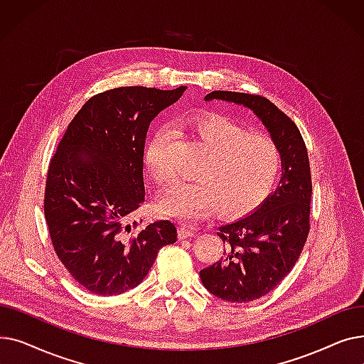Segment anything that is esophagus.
<instances>
[{
  "label": "esophagus",
  "mask_w": 364,
  "mask_h": 364,
  "mask_svg": "<svg viewBox=\"0 0 364 364\" xmlns=\"http://www.w3.org/2000/svg\"><path fill=\"white\" fill-rule=\"evenodd\" d=\"M195 235H196V230L192 227H188V225L178 227V237L180 239H188V237H193Z\"/></svg>",
  "instance_id": "1"
}]
</instances>
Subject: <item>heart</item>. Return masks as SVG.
Segmentation results:
<instances>
[{"label":"heart","instance_id":"1","mask_svg":"<svg viewBox=\"0 0 364 364\" xmlns=\"http://www.w3.org/2000/svg\"><path fill=\"white\" fill-rule=\"evenodd\" d=\"M192 129L206 155L196 168V180L177 181L165 190L159 213L183 221L200 220L217 209L224 217L251 213L269 196L280 174L277 143L221 114L195 119ZM166 144V132L159 131L144 156L149 172L159 183L172 176Z\"/></svg>","mask_w":364,"mask_h":364}]
</instances>
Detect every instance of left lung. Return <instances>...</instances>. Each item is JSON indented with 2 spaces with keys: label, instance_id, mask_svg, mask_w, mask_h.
Returning a JSON list of instances; mask_svg holds the SVG:
<instances>
[{
  "label": "left lung",
  "instance_id": "8db88e82",
  "mask_svg": "<svg viewBox=\"0 0 364 364\" xmlns=\"http://www.w3.org/2000/svg\"><path fill=\"white\" fill-rule=\"evenodd\" d=\"M225 100L254 110L282 151V178L274 193L232 224L218 228L224 257L200 270L205 288L228 302H250L273 291L296 264L310 232L311 169L295 122L258 94L213 91L205 100Z\"/></svg>",
  "mask_w": 364,
  "mask_h": 364
}]
</instances>
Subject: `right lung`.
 Returning <instances> with one entry per match:
<instances>
[{"instance_id":"1","label":"right lung","mask_w":364,"mask_h":364,"mask_svg":"<svg viewBox=\"0 0 364 364\" xmlns=\"http://www.w3.org/2000/svg\"><path fill=\"white\" fill-rule=\"evenodd\" d=\"M187 87H119L92 95L68 125L50 161L44 214L57 258L87 291L102 296L143 282L162 246L177 242L169 220L140 227L143 156L151 119Z\"/></svg>"}]
</instances>
